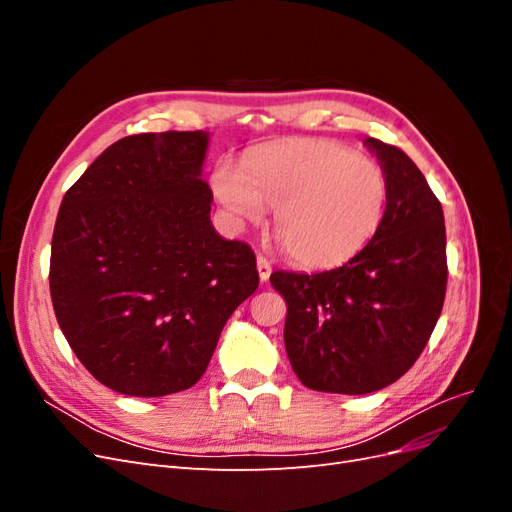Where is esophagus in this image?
Wrapping results in <instances>:
<instances>
[{"label": "esophagus", "mask_w": 512, "mask_h": 512, "mask_svg": "<svg viewBox=\"0 0 512 512\" xmlns=\"http://www.w3.org/2000/svg\"><path fill=\"white\" fill-rule=\"evenodd\" d=\"M256 269L260 275V282H267L271 277V262L265 256H258L256 258Z\"/></svg>", "instance_id": "obj_1"}]
</instances>
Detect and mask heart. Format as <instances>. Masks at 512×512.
<instances>
[{"label": "heart", "mask_w": 512, "mask_h": 512, "mask_svg": "<svg viewBox=\"0 0 512 512\" xmlns=\"http://www.w3.org/2000/svg\"><path fill=\"white\" fill-rule=\"evenodd\" d=\"M211 190L235 226H273L288 256L305 269L344 265L376 235L389 200L384 168L329 138L265 145L243 164L222 160Z\"/></svg>", "instance_id": "b5f03b06"}]
</instances>
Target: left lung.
Masks as SVG:
<instances>
[{"instance_id":"left-lung-1","label":"left lung","mask_w":512,"mask_h":512,"mask_svg":"<svg viewBox=\"0 0 512 512\" xmlns=\"http://www.w3.org/2000/svg\"><path fill=\"white\" fill-rule=\"evenodd\" d=\"M389 179L384 220L346 265L271 273L286 299L284 344L307 389L365 395L399 380L427 346L446 292L440 200L404 151L365 138Z\"/></svg>"}]
</instances>
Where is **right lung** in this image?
<instances>
[{
  "instance_id": "1",
  "label": "right lung",
  "mask_w": 512,
  "mask_h": 512,
  "mask_svg": "<svg viewBox=\"0 0 512 512\" xmlns=\"http://www.w3.org/2000/svg\"><path fill=\"white\" fill-rule=\"evenodd\" d=\"M209 134H134L66 192L51 243L61 331L98 382L130 397L194 386L235 309L258 288L256 256L211 224Z\"/></svg>"
}]
</instances>
